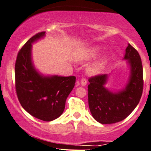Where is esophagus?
<instances>
[{
    "label": "esophagus",
    "instance_id": "esophagus-1",
    "mask_svg": "<svg viewBox=\"0 0 151 151\" xmlns=\"http://www.w3.org/2000/svg\"><path fill=\"white\" fill-rule=\"evenodd\" d=\"M80 83H81V85L83 86H85L87 84V80L85 78H83L80 80Z\"/></svg>",
    "mask_w": 151,
    "mask_h": 151
}]
</instances>
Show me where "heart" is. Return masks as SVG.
Wrapping results in <instances>:
<instances>
[{"mask_svg":"<svg viewBox=\"0 0 151 151\" xmlns=\"http://www.w3.org/2000/svg\"><path fill=\"white\" fill-rule=\"evenodd\" d=\"M99 47L94 46L91 47V48H88L87 50H85L84 51L81 52L80 56V60H89L91 59L94 58L96 57L99 53ZM107 62V58H101V60H98L97 62H96L94 64H93L92 65H91L88 68L87 71L88 73L90 74H97L100 73L102 71L103 67H104L105 63Z\"/></svg>","mask_w":151,"mask_h":151,"instance_id":"b5f03b06","label":"heart"}]
</instances>
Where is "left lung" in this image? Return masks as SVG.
<instances>
[{
	"mask_svg": "<svg viewBox=\"0 0 151 151\" xmlns=\"http://www.w3.org/2000/svg\"><path fill=\"white\" fill-rule=\"evenodd\" d=\"M125 60H128L130 76L126 88L113 93L105 88L107 74H99L89 78L88 102L90 111L95 120L102 124H111L123 121L138 105L143 92L144 79L140 55L129 44Z\"/></svg>",
	"mask_w": 151,
	"mask_h": 151,
	"instance_id": "1",
	"label": "left lung"
}]
</instances>
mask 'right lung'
<instances>
[{
    "instance_id": "obj_1",
    "label": "right lung",
    "mask_w": 151,
    "mask_h": 151,
    "mask_svg": "<svg viewBox=\"0 0 151 151\" xmlns=\"http://www.w3.org/2000/svg\"><path fill=\"white\" fill-rule=\"evenodd\" d=\"M41 32L31 37L17 55L15 63V89L19 103L25 111L44 121L62 115L66 100L75 86V76H43L31 60L32 43L45 35Z\"/></svg>"
}]
</instances>
